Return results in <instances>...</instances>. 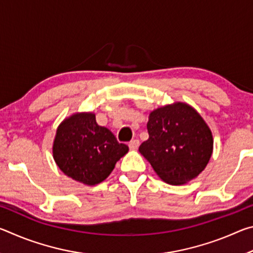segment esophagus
I'll return each instance as SVG.
<instances>
[{"label":"esophagus","mask_w":253,"mask_h":253,"mask_svg":"<svg viewBox=\"0 0 253 253\" xmlns=\"http://www.w3.org/2000/svg\"><path fill=\"white\" fill-rule=\"evenodd\" d=\"M129 148L130 149H132V151H134V149H137L138 148V146H139V140L138 139H131L130 142H129Z\"/></svg>","instance_id":"obj_1"}]
</instances>
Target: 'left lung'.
Listing matches in <instances>:
<instances>
[{"label": "left lung", "instance_id": "8db88e82", "mask_svg": "<svg viewBox=\"0 0 253 253\" xmlns=\"http://www.w3.org/2000/svg\"><path fill=\"white\" fill-rule=\"evenodd\" d=\"M148 139L139 152L163 181L181 185L202 172L213 149L212 132L191 106L182 102L154 110Z\"/></svg>", "mask_w": 253, "mask_h": 253}]
</instances>
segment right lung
Returning a JSON list of instances; mask_svg holds the SVG:
<instances>
[{
  "label": "right lung",
  "instance_id": "right-lung-1",
  "mask_svg": "<svg viewBox=\"0 0 253 253\" xmlns=\"http://www.w3.org/2000/svg\"><path fill=\"white\" fill-rule=\"evenodd\" d=\"M128 146L108 128L99 126L91 113L76 114L59 126L53 157L59 169L75 181L96 185L109 176Z\"/></svg>",
  "mask_w": 253,
  "mask_h": 253
}]
</instances>
